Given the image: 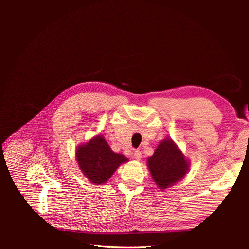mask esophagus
Returning <instances> with one entry per match:
<instances>
[{"mask_svg": "<svg viewBox=\"0 0 249 249\" xmlns=\"http://www.w3.org/2000/svg\"><path fill=\"white\" fill-rule=\"evenodd\" d=\"M141 156H142V153H141V151L140 150H135L134 151V153H133V158L135 159V160H141Z\"/></svg>", "mask_w": 249, "mask_h": 249, "instance_id": "obj_1", "label": "esophagus"}]
</instances>
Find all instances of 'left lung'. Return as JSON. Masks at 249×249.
Returning <instances> with one entry per match:
<instances>
[{
	"mask_svg": "<svg viewBox=\"0 0 249 249\" xmlns=\"http://www.w3.org/2000/svg\"><path fill=\"white\" fill-rule=\"evenodd\" d=\"M148 168L155 184L166 189L178 181L188 172L189 162L173 140L165 139L147 160Z\"/></svg>",
	"mask_w": 249,
	"mask_h": 249,
	"instance_id": "left-lung-1",
	"label": "left lung"
}]
</instances>
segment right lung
I'll use <instances>...</instances> for the list:
<instances>
[{
	"mask_svg": "<svg viewBox=\"0 0 249 249\" xmlns=\"http://www.w3.org/2000/svg\"><path fill=\"white\" fill-rule=\"evenodd\" d=\"M76 159L84 175L95 185L106 182L121 163L128 161L124 155L113 152L101 135L78 147Z\"/></svg>",
	"mask_w": 249,
	"mask_h": 249,
	"instance_id": "obj_1",
	"label": "right lung"
}]
</instances>
